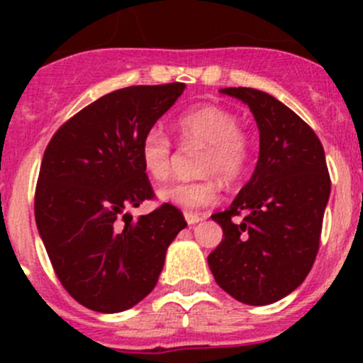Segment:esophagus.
I'll return each mask as SVG.
<instances>
[{
	"label": "esophagus",
	"mask_w": 363,
	"mask_h": 363,
	"mask_svg": "<svg viewBox=\"0 0 363 363\" xmlns=\"http://www.w3.org/2000/svg\"><path fill=\"white\" fill-rule=\"evenodd\" d=\"M184 219H186V223H188V225H196V223H200L202 221V216H199V214H193V212H184Z\"/></svg>",
	"instance_id": "34e87169"
}]
</instances>
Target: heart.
Returning a JSON list of instances; mask_svg holds the SVG:
<instances>
[{"label": "heart", "instance_id": "b5f03b06", "mask_svg": "<svg viewBox=\"0 0 363 363\" xmlns=\"http://www.w3.org/2000/svg\"><path fill=\"white\" fill-rule=\"evenodd\" d=\"M175 131L184 147L203 145L199 161L202 174L219 175L225 182H233L246 172L251 156V140L242 130L240 121L232 111L219 105H203L179 116ZM142 168L156 182H164L174 170V145L160 128H151L138 145ZM161 202L175 205L182 211H199L218 200L214 179L175 182L160 189Z\"/></svg>", "mask_w": 363, "mask_h": 363}]
</instances>
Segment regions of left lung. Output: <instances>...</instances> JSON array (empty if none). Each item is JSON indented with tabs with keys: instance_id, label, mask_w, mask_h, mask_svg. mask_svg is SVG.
Wrapping results in <instances>:
<instances>
[{
	"instance_id": "8db88e82",
	"label": "left lung",
	"mask_w": 363,
	"mask_h": 363,
	"mask_svg": "<svg viewBox=\"0 0 363 363\" xmlns=\"http://www.w3.org/2000/svg\"><path fill=\"white\" fill-rule=\"evenodd\" d=\"M221 93L250 107L258 124L259 156L232 205L211 216L221 225L223 240L207 262L226 294L267 306L298 288L313 267L330 175L320 138L291 108L251 87ZM240 213L245 218L235 222Z\"/></svg>"
}]
</instances>
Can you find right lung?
<instances>
[{"mask_svg":"<svg viewBox=\"0 0 363 363\" xmlns=\"http://www.w3.org/2000/svg\"><path fill=\"white\" fill-rule=\"evenodd\" d=\"M186 84L131 86L105 94L67 121L43 155L36 228L57 279L96 313H121L155 290L164 255L186 221L163 203L133 219L155 191L138 145Z\"/></svg>","mask_w":363,"mask_h":363,"instance_id":"add662e5","label":"right lung"}]
</instances>
